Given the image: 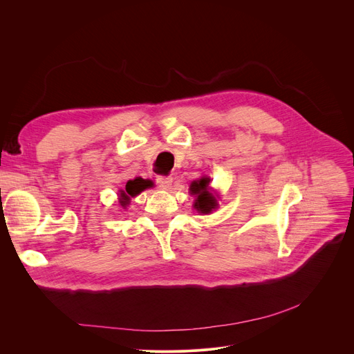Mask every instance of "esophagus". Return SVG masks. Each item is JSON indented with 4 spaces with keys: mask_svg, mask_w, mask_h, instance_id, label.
Wrapping results in <instances>:
<instances>
[{
    "mask_svg": "<svg viewBox=\"0 0 354 354\" xmlns=\"http://www.w3.org/2000/svg\"><path fill=\"white\" fill-rule=\"evenodd\" d=\"M156 183L159 185L160 188H165V189H167V188H171V185H172V178L171 176H158L156 178Z\"/></svg>",
    "mask_w": 354,
    "mask_h": 354,
    "instance_id": "obj_1",
    "label": "esophagus"
}]
</instances>
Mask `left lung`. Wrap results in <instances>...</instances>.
Here are the masks:
<instances>
[{
    "instance_id": "1",
    "label": "left lung",
    "mask_w": 354,
    "mask_h": 354,
    "mask_svg": "<svg viewBox=\"0 0 354 354\" xmlns=\"http://www.w3.org/2000/svg\"><path fill=\"white\" fill-rule=\"evenodd\" d=\"M208 187L209 178H202L198 182H192L191 185V192L198 196L195 201V208L202 214H208L216 207V199L208 191Z\"/></svg>"
}]
</instances>
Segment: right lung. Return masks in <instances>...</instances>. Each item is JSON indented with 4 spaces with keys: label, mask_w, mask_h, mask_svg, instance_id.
<instances>
[{
    "label": "right lung",
    "mask_w": 354,
    "mask_h": 354,
    "mask_svg": "<svg viewBox=\"0 0 354 354\" xmlns=\"http://www.w3.org/2000/svg\"><path fill=\"white\" fill-rule=\"evenodd\" d=\"M152 182L147 180V179H142V178H138V179H133V180H129L126 183V189L124 191H120V203L124 207L129 203V199L136 196L138 194H140L142 191H145L146 188H151L152 187Z\"/></svg>",
    "instance_id": "add662e5"
}]
</instances>
